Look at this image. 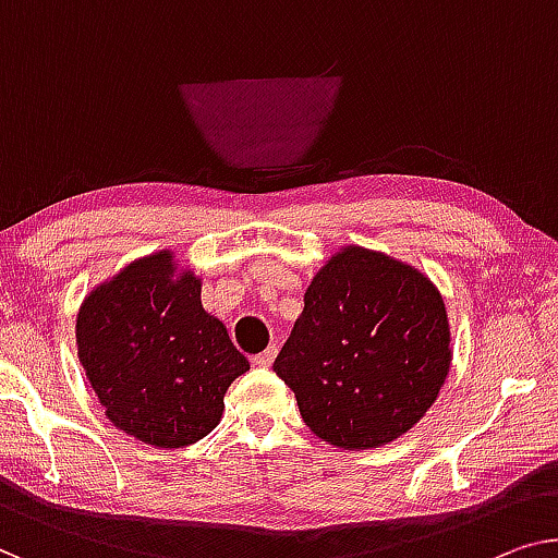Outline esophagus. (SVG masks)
<instances>
[{
	"label": "esophagus",
	"mask_w": 558,
	"mask_h": 558,
	"mask_svg": "<svg viewBox=\"0 0 558 558\" xmlns=\"http://www.w3.org/2000/svg\"><path fill=\"white\" fill-rule=\"evenodd\" d=\"M276 355H278V345L272 343V345L265 348L263 353L253 355V365H260V368H268V365H270L272 361H276Z\"/></svg>",
	"instance_id": "obj_1"
}]
</instances>
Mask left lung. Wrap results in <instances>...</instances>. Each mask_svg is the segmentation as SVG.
Masks as SVG:
<instances>
[{"instance_id":"obj_1","label":"left lung","mask_w":558,"mask_h":558,"mask_svg":"<svg viewBox=\"0 0 558 558\" xmlns=\"http://www.w3.org/2000/svg\"><path fill=\"white\" fill-rule=\"evenodd\" d=\"M444 298L423 272L348 245L318 270L272 371L305 426L355 451L403 436L451 368Z\"/></svg>"}]
</instances>
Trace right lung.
I'll list each match as a JSON object with an SVG mask.
<instances>
[{
    "label": "right lung",
    "instance_id": "add662e5",
    "mask_svg": "<svg viewBox=\"0 0 558 558\" xmlns=\"http://www.w3.org/2000/svg\"><path fill=\"white\" fill-rule=\"evenodd\" d=\"M172 253L130 263L85 298L77 353L105 415L128 436L182 448L220 423L222 398L251 363L205 313L199 280Z\"/></svg>",
    "mask_w": 558,
    "mask_h": 558
}]
</instances>
